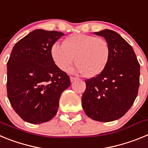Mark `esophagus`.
I'll use <instances>...</instances> for the list:
<instances>
[{
	"label": "esophagus",
	"instance_id": "obj_1",
	"mask_svg": "<svg viewBox=\"0 0 148 148\" xmlns=\"http://www.w3.org/2000/svg\"><path fill=\"white\" fill-rule=\"evenodd\" d=\"M76 79H77V78H75V77H74V76H70V81H71V82H74V81L76 80Z\"/></svg>",
	"mask_w": 148,
	"mask_h": 148
}]
</instances>
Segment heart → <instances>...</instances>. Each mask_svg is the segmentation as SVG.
<instances>
[{
    "label": "heart",
    "instance_id": "obj_1",
    "mask_svg": "<svg viewBox=\"0 0 148 148\" xmlns=\"http://www.w3.org/2000/svg\"><path fill=\"white\" fill-rule=\"evenodd\" d=\"M51 55L60 70L69 71L75 60L78 72L87 77H95L108 65L110 48L105 39L77 33L67 38L64 44H55Z\"/></svg>",
    "mask_w": 148,
    "mask_h": 148
}]
</instances>
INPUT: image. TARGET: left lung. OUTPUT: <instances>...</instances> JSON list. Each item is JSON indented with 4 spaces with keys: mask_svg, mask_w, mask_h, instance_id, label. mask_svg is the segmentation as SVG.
I'll return each mask as SVG.
<instances>
[{
    "mask_svg": "<svg viewBox=\"0 0 148 148\" xmlns=\"http://www.w3.org/2000/svg\"><path fill=\"white\" fill-rule=\"evenodd\" d=\"M94 33L108 41L110 56L102 73L85 81L82 108L90 119L108 122L122 117L134 103L140 65L133 47L119 34L110 29Z\"/></svg>",
    "mask_w": 148,
    "mask_h": 148,
    "instance_id": "1",
    "label": "left lung"
}]
</instances>
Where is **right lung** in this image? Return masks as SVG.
Listing matches in <instances>:
<instances>
[{
    "label": "right lung",
    "instance_id": "obj_1",
    "mask_svg": "<svg viewBox=\"0 0 148 148\" xmlns=\"http://www.w3.org/2000/svg\"><path fill=\"white\" fill-rule=\"evenodd\" d=\"M64 34L34 30L14 46L7 62V96L21 118L32 124L47 122L57 113L70 76L55 64L51 49Z\"/></svg>",
    "mask_w": 148,
    "mask_h": 148
}]
</instances>
